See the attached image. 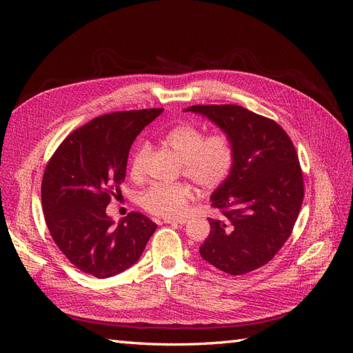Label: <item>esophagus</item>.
Listing matches in <instances>:
<instances>
[{
  "instance_id": "34e87169",
  "label": "esophagus",
  "mask_w": 353,
  "mask_h": 353,
  "mask_svg": "<svg viewBox=\"0 0 353 353\" xmlns=\"http://www.w3.org/2000/svg\"><path fill=\"white\" fill-rule=\"evenodd\" d=\"M187 218H165V223H172V225H184L187 222Z\"/></svg>"
}]
</instances>
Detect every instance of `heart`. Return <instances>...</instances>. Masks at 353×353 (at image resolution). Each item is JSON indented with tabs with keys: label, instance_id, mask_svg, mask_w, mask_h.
<instances>
[{
	"label": "heart",
	"instance_id": "obj_1",
	"mask_svg": "<svg viewBox=\"0 0 353 353\" xmlns=\"http://www.w3.org/2000/svg\"><path fill=\"white\" fill-rule=\"evenodd\" d=\"M163 144L179 160H183L184 174L203 190H213L225 181L234 166V145L225 134L205 132L193 125H178L170 130ZM150 147L141 144L131 157V176L140 178ZM193 199V190L188 184H154L141 196V206L159 216H178Z\"/></svg>",
	"mask_w": 353,
	"mask_h": 353
}]
</instances>
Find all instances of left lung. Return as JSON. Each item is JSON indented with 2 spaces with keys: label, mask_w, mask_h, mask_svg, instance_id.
<instances>
[{
  "label": "left lung",
  "mask_w": 353,
  "mask_h": 353,
  "mask_svg": "<svg viewBox=\"0 0 353 353\" xmlns=\"http://www.w3.org/2000/svg\"><path fill=\"white\" fill-rule=\"evenodd\" d=\"M234 145L230 176L213 191L212 206L223 221L209 219L200 256L230 275L261 268L290 237L303 201V175L283 128L236 104L191 105Z\"/></svg>",
  "instance_id": "left-lung-1"
}]
</instances>
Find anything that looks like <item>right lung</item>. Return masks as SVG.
<instances>
[{"label":"right lung","mask_w":353,"mask_h":353,"mask_svg":"<svg viewBox=\"0 0 353 353\" xmlns=\"http://www.w3.org/2000/svg\"><path fill=\"white\" fill-rule=\"evenodd\" d=\"M163 109L114 112L66 137L42 176L41 200L52 240L85 274L109 279L132 266L157 228L140 212L117 223L105 213L119 194L130 148Z\"/></svg>","instance_id":"right-lung-1"}]
</instances>
